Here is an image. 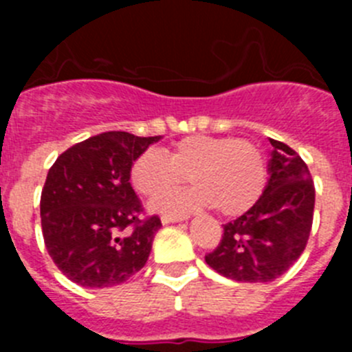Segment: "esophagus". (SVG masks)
<instances>
[{
    "mask_svg": "<svg viewBox=\"0 0 352 352\" xmlns=\"http://www.w3.org/2000/svg\"><path fill=\"white\" fill-rule=\"evenodd\" d=\"M182 220H185V217H169V214H164V217H162V223H164V226L182 222Z\"/></svg>",
    "mask_w": 352,
    "mask_h": 352,
    "instance_id": "1",
    "label": "esophagus"
}]
</instances>
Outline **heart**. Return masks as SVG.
Masks as SVG:
<instances>
[{
  "label": "heart",
  "mask_w": 352,
  "mask_h": 352,
  "mask_svg": "<svg viewBox=\"0 0 352 352\" xmlns=\"http://www.w3.org/2000/svg\"><path fill=\"white\" fill-rule=\"evenodd\" d=\"M183 178L192 188L151 204L160 213L183 214L213 204L226 217L245 213L266 185V160L250 141L190 135L164 153L148 149L130 169L133 188L148 199L169 194Z\"/></svg>",
  "instance_id": "heart-1"
}]
</instances>
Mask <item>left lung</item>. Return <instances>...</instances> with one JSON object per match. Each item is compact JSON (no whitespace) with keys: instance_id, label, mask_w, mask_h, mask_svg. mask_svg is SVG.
Returning a JSON list of instances; mask_svg holds the SVG:
<instances>
[{"instance_id":"1","label":"left lung","mask_w":352,"mask_h":352,"mask_svg":"<svg viewBox=\"0 0 352 352\" xmlns=\"http://www.w3.org/2000/svg\"><path fill=\"white\" fill-rule=\"evenodd\" d=\"M268 183L257 203L223 226L219 247L206 256L210 268L236 282L264 284L300 259L312 229L316 188L300 155L270 139Z\"/></svg>"}]
</instances>
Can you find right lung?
Instances as JSON below:
<instances>
[{
    "label": "right lung",
    "mask_w": 352,
    "mask_h": 352,
    "mask_svg": "<svg viewBox=\"0 0 352 352\" xmlns=\"http://www.w3.org/2000/svg\"><path fill=\"white\" fill-rule=\"evenodd\" d=\"M155 138L104 132L58 157L40 197L43 241L68 280L80 287L120 285L146 264L158 217L141 220L130 169Z\"/></svg>",
    "instance_id": "add662e5"
}]
</instances>
